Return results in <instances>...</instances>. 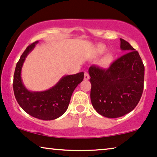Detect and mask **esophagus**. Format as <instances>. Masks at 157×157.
I'll return each mask as SVG.
<instances>
[{"label": "esophagus", "instance_id": "esophagus-1", "mask_svg": "<svg viewBox=\"0 0 157 157\" xmlns=\"http://www.w3.org/2000/svg\"><path fill=\"white\" fill-rule=\"evenodd\" d=\"M89 77H90V76H89V74H88V72H85V75H84V79L85 80H88L89 79Z\"/></svg>", "mask_w": 157, "mask_h": 157}]
</instances>
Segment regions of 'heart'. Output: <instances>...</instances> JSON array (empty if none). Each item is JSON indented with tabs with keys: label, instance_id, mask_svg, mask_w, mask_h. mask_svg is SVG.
<instances>
[{
	"label": "heart",
	"instance_id": "b5f03b06",
	"mask_svg": "<svg viewBox=\"0 0 157 157\" xmlns=\"http://www.w3.org/2000/svg\"><path fill=\"white\" fill-rule=\"evenodd\" d=\"M106 51V48L104 47V46H99L98 48V53L99 54H102V53H104L105 51ZM113 61V56L111 54H107L104 57V59H102V61H101V64L104 67H107L109 66L111 63Z\"/></svg>",
	"mask_w": 157,
	"mask_h": 157
}]
</instances>
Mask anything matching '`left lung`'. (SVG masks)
Instances as JSON below:
<instances>
[{
  "instance_id": "obj_1",
  "label": "left lung",
  "mask_w": 157,
  "mask_h": 157,
  "mask_svg": "<svg viewBox=\"0 0 157 157\" xmlns=\"http://www.w3.org/2000/svg\"><path fill=\"white\" fill-rule=\"evenodd\" d=\"M126 51L108 69L92 65L88 69L90 100L98 114L108 118L124 116L136 108L144 90V65L139 53L120 38Z\"/></svg>"
}]
</instances>
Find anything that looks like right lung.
<instances>
[{
	"instance_id": "1",
	"label": "right lung",
	"mask_w": 157,
	"mask_h": 157,
	"mask_svg": "<svg viewBox=\"0 0 157 157\" xmlns=\"http://www.w3.org/2000/svg\"><path fill=\"white\" fill-rule=\"evenodd\" d=\"M36 42L29 45L16 66L13 88L18 104L27 114L43 120H53L66 112L73 91L84 78V72L63 77L49 90L33 92L25 88L21 77L22 65L27 56L34 48Z\"/></svg>"
}]
</instances>
